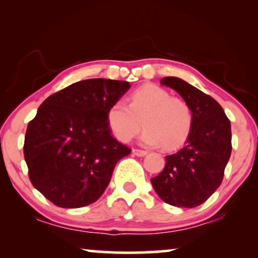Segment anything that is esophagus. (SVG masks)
<instances>
[{
  "label": "esophagus",
  "instance_id": "obj_1",
  "mask_svg": "<svg viewBox=\"0 0 258 258\" xmlns=\"http://www.w3.org/2000/svg\"><path fill=\"white\" fill-rule=\"evenodd\" d=\"M133 154L135 155V156H139V157H143L147 155V151L146 150H141V149H133Z\"/></svg>",
  "mask_w": 258,
  "mask_h": 258
}]
</instances>
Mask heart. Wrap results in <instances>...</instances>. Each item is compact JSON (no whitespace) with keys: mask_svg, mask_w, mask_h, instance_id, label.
I'll list each match as a JSON object with an SVG mask.
<instances>
[{"mask_svg":"<svg viewBox=\"0 0 258 258\" xmlns=\"http://www.w3.org/2000/svg\"><path fill=\"white\" fill-rule=\"evenodd\" d=\"M146 126L141 142L149 147L163 144L170 149L185 140L192 126L194 115L190 105L181 97L171 96L156 84H144L130 94L128 105L116 101L108 108L107 123L116 139L129 142Z\"/></svg>","mask_w":258,"mask_h":258,"instance_id":"obj_1","label":"heart"}]
</instances>
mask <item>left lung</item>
Here are the masks:
<instances>
[{"label": "left lung", "mask_w": 258, "mask_h": 258, "mask_svg": "<svg viewBox=\"0 0 258 258\" xmlns=\"http://www.w3.org/2000/svg\"><path fill=\"white\" fill-rule=\"evenodd\" d=\"M192 110L194 122L184 144L165 157V167L151 178L155 191L170 206L195 208L221 185L231 154V125L223 108L209 95L178 77H163Z\"/></svg>", "instance_id": "8db88e82"}]
</instances>
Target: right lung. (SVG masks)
<instances>
[{
  "label": "right lung",
  "mask_w": 258,
  "mask_h": 258,
  "mask_svg": "<svg viewBox=\"0 0 258 258\" xmlns=\"http://www.w3.org/2000/svg\"><path fill=\"white\" fill-rule=\"evenodd\" d=\"M129 88L125 81H80L50 95L37 109L24 137V160L31 184L55 206L96 202L116 163L130 154L107 123L108 108Z\"/></svg>",
  "instance_id": "1"
}]
</instances>
